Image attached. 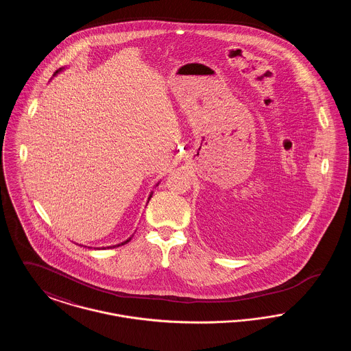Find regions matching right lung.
Instances as JSON below:
<instances>
[{
    "mask_svg": "<svg viewBox=\"0 0 351 351\" xmlns=\"http://www.w3.org/2000/svg\"><path fill=\"white\" fill-rule=\"evenodd\" d=\"M63 69H64V68H60V69H58V71H56V72H55V73H53V76H55V75H58V73H59V72H60V71H63ZM158 184H159V183H158ZM158 184H156V185H158ZM151 196H152V192H151L150 196H149V199H147V202H149V201H150ZM132 237H133V235H132ZM132 237H130V238H128V239H126V241H123V242H121V243H118V245H113V246H108V247H101V250H105V249H113V247H118V246H122V245H125V243H128V242H129V241H130V239H132ZM80 246H83V245H80ZM84 247H86V246H84ZM88 249H92V247H88ZM97 250H100V249H97Z\"/></svg>",
    "mask_w": 351,
    "mask_h": 351,
    "instance_id": "1",
    "label": "right lung"
}]
</instances>
